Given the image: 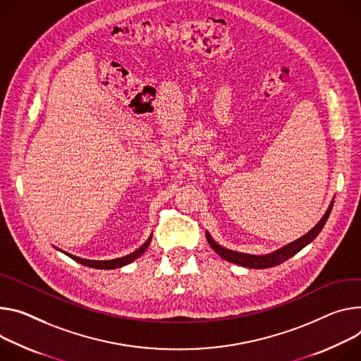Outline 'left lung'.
Segmentation results:
<instances>
[{
	"label": "left lung",
	"mask_w": 361,
	"mask_h": 361,
	"mask_svg": "<svg viewBox=\"0 0 361 361\" xmlns=\"http://www.w3.org/2000/svg\"><path fill=\"white\" fill-rule=\"evenodd\" d=\"M333 204L334 202H331L329 210L325 212L324 217L318 221V224L311 228V231L304 235L302 238H300L298 240H295L286 246H283L282 249L276 250V252H272L269 255H262V256H256V255H247V253H240V252H235V250H228L226 247H221L220 245H217L212 236L206 232V238H207V242L209 245L212 246V249L220 256L223 257L224 260L227 262H232V264H236V265H240V267H246V268H255V269H265V268H272L275 265H279L282 264V262H285L286 259L292 257L293 255H297L302 247H305L308 243H311L317 236L318 233L322 231V227L325 224V221L329 220V216L331 213V209H333Z\"/></svg>",
	"instance_id": "left-lung-1"
}]
</instances>
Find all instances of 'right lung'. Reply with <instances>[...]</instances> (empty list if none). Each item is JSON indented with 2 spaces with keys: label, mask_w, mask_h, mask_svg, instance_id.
Instances as JSON below:
<instances>
[{
  "label": "right lung",
  "mask_w": 361,
  "mask_h": 361,
  "mask_svg": "<svg viewBox=\"0 0 361 361\" xmlns=\"http://www.w3.org/2000/svg\"><path fill=\"white\" fill-rule=\"evenodd\" d=\"M151 239H152V235L149 236V239H148L138 250H135V252H133V253H129V255H126V256L118 257V259H112V260H89V259H82V257H78V256L71 255V253H66V252H64V253H66L69 257H72L73 260L79 262V264H82V265H85V267H89V268H94V269H115V268L125 267V265L130 264V262H133V260H135L137 257H140V256L147 250V247H148ZM59 250H60V249H59Z\"/></svg>",
  "instance_id": "obj_1"
}]
</instances>
